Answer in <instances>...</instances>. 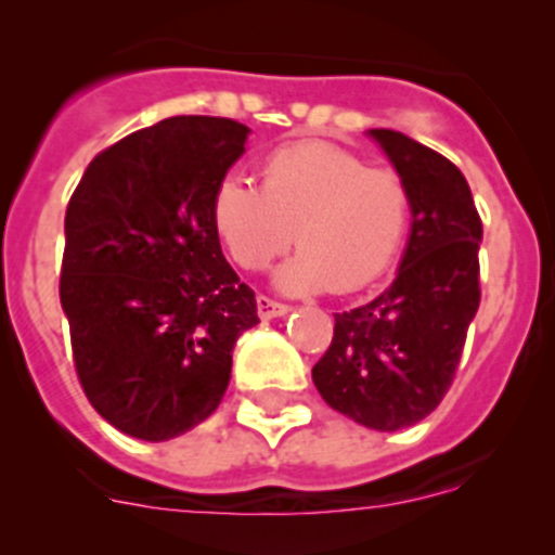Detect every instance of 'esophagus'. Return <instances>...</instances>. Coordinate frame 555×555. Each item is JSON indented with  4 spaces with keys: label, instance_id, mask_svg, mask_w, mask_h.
Instances as JSON below:
<instances>
[{
    "label": "esophagus",
    "instance_id": "1",
    "mask_svg": "<svg viewBox=\"0 0 555 555\" xmlns=\"http://www.w3.org/2000/svg\"><path fill=\"white\" fill-rule=\"evenodd\" d=\"M287 311H289L287 304H279V300L268 298V295H257V313H260V319L282 317V313Z\"/></svg>",
    "mask_w": 555,
    "mask_h": 555
}]
</instances>
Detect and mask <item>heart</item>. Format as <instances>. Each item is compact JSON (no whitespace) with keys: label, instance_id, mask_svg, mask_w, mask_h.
<instances>
[{"label":"heart","instance_id":"heart-1","mask_svg":"<svg viewBox=\"0 0 555 555\" xmlns=\"http://www.w3.org/2000/svg\"><path fill=\"white\" fill-rule=\"evenodd\" d=\"M411 222L400 171L365 166L333 142H295L262 160L260 188L238 173L217 182L211 225L244 271H260L300 244L276 273L289 295L357 293L389 271Z\"/></svg>","mask_w":555,"mask_h":555}]
</instances>
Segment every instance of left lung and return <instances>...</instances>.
Wrapping results in <instances>:
<instances>
[{"mask_svg": "<svg viewBox=\"0 0 555 555\" xmlns=\"http://www.w3.org/2000/svg\"><path fill=\"white\" fill-rule=\"evenodd\" d=\"M371 137L411 190V238L389 289L335 313L330 349L311 376L330 408L395 433L427 418L451 389L480 306L483 222L449 158L389 128Z\"/></svg>", "mask_w": 555, "mask_h": 555, "instance_id": "obj_1", "label": "left lung"}]
</instances>
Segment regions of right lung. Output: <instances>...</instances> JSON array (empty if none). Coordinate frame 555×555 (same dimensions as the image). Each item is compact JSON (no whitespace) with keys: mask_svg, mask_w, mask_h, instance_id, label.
<instances>
[{"mask_svg":"<svg viewBox=\"0 0 555 555\" xmlns=\"http://www.w3.org/2000/svg\"><path fill=\"white\" fill-rule=\"evenodd\" d=\"M249 128L177 115L91 160L66 206L61 306L88 402L131 438L171 440L209 418L255 293L211 225L217 182Z\"/></svg>","mask_w":555,"mask_h":555,"instance_id":"right-lung-1","label":"right lung"}]
</instances>
